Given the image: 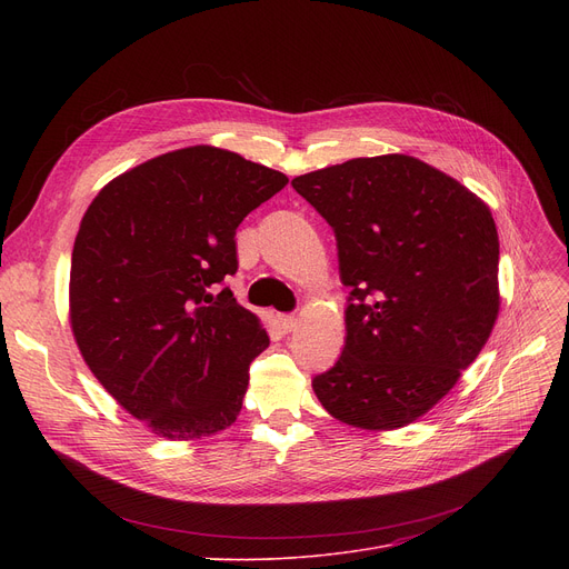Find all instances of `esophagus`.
Returning a JSON list of instances; mask_svg holds the SVG:
<instances>
[{"label":"esophagus","instance_id":"obj_1","mask_svg":"<svg viewBox=\"0 0 569 569\" xmlns=\"http://www.w3.org/2000/svg\"><path fill=\"white\" fill-rule=\"evenodd\" d=\"M277 322H279V327H281L283 332H292L295 327H297V318L292 313H279Z\"/></svg>","mask_w":569,"mask_h":569}]
</instances>
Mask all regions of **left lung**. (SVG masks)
Listing matches in <instances>:
<instances>
[{
    "label": "left lung",
    "instance_id": "left-lung-1",
    "mask_svg": "<svg viewBox=\"0 0 569 569\" xmlns=\"http://www.w3.org/2000/svg\"><path fill=\"white\" fill-rule=\"evenodd\" d=\"M292 189L332 226L350 290L341 357L311 380L313 392L350 427H406L452 390L493 330L489 207L406 154L307 172Z\"/></svg>",
    "mask_w": 569,
    "mask_h": 569
}]
</instances>
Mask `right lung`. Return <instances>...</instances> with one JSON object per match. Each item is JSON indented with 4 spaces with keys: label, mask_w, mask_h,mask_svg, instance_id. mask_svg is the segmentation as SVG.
Returning a JSON list of instances; mask_svg holds the SVG:
<instances>
[{
    "label": "right lung",
    "mask_w": 569,
    "mask_h": 569,
    "mask_svg": "<svg viewBox=\"0 0 569 569\" xmlns=\"http://www.w3.org/2000/svg\"><path fill=\"white\" fill-rule=\"evenodd\" d=\"M288 177L196 144L119 174L87 207L71 256V327L99 382L168 440L230 427L269 346L223 279L234 230Z\"/></svg>",
    "instance_id": "add662e5"
}]
</instances>
